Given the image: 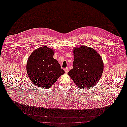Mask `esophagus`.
<instances>
[{
	"label": "esophagus",
	"mask_w": 127,
	"mask_h": 127,
	"mask_svg": "<svg viewBox=\"0 0 127 127\" xmlns=\"http://www.w3.org/2000/svg\"><path fill=\"white\" fill-rule=\"evenodd\" d=\"M68 70H69V69H68V67H66V68H65V69H64V71H65V72H68Z\"/></svg>",
	"instance_id": "34e87169"
}]
</instances>
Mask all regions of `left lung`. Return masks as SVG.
Segmentation results:
<instances>
[{
  "label": "left lung",
  "instance_id": "left-lung-1",
  "mask_svg": "<svg viewBox=\"0 0 127 127\" xmlns=\"http://www.w3.org/2000/svg\"><path fill=\"white\" fill-rule=\"evenodd\" d=\"M73 68L68 74L81 89L94 86L100 80L104 70L100 55L93 48L86 46L75 48Z\"/></svg>",
  "mask_w": 127,
  "mask_h": 127
}]
</instances>
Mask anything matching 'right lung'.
<instances>
[{
    "mask_svg": "<svg viewBox=\"0 0 127 127\" xmlns=\"http://www.w3.org/2000/svg\"><path fill=\"white\" fill-rule=\"evenodd\" d=\"M54 54L52 49L43 46L34 51L29 57L27 72L36 87L49 88L64 73L58 62L53 58Z\"/></svg>",
    "mask_w": 127,
    "mask_h": 127,
    "instance_id": "obj_1",
    "label": "right lung"
}]
</instances>
